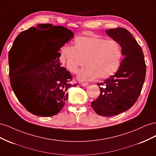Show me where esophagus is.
<instances>
[{
    "label": "esophagus",
    "instance_id": "esophagus-1",
    "mask_svg": "<svg viewBox=\"0 0 156 156\" xmlns=\"http://www.w3.org/2000/svg\"><path fill=\"white\" fill-rule=\"evenodd\" d=\"M88 85V83H82V86L83 87H87Z\"/></svg>",
    "mask_w": 156,
    "mask_h": 156
}]
</instances>
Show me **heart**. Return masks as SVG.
I'll list each match as a JSON object with an SVG mask.
<instances>
[{
	"instance_id": "1",
	"label": "heart",
	"mask_w": 156,
	"mask_h": 156,
	"mask_svg": "<svg viewBox=\"0 0 156 156\" xmlns=\"http://www.w3.org/2000/svg\"><path fill=\"white\" fill-rule=\"evenodd\" d=\"M61 59L71 73H76L86 63L87 66L78 74L82 81L97 77L107 78L117 72L122 63V50L114 40H106L97 35L76 37L73 47L61 48Z\"/></svg>"
}]
</instances>
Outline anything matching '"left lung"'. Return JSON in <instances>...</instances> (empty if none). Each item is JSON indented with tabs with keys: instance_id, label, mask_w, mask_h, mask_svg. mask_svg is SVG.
Segmentation results:
<instances>
[{
	"instance_id": "left-lung-1",
	"label": "left lung",
	"mask_w": 156,
	"mask_h": 156,
	"mask_svg": "<svg viewBox=\"0 0 156 156\" xmlns=\"http://www.w3.org/2000/svg\"><path fill=\"white\" fill-rule=\"evenodd\" d=\"M121 46L122 60L118 71L103 83H99L100 95L91 103L102 116H113L129 109L139 98L146 76L144 54L131 33L124 28L106 30Z\"/></svg>"
}]
</instances>
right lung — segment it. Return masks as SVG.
<instances>
[{"mask_svg": "<svg viewBox=\"0 0 156 156\" xmlns=\"http://www.w3.org/2000/svg\"><path fill=\"white\" fill-rule=\"evenodd\" d=\"M74 34L63 26L39 24L20 33L12 48L19 56L12 66L10 83L29 112L49 117L58 114L68 99L73 76L59 61L60 49Z\"/></svg>", "mask_w": 156, "mask_h": 156, "instance_id": "obj_1", "label": "right lung"}]
</instances>
